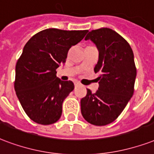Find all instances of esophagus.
Masks as SVG:
<instances>
[{"instance_id":"esophagus-1","label":"esophagus","mask_w":154,"mask_h":154,"mask_svg":"<svg viewBox=\"0 0 154 154\" xmlns=\"http://www.w3.org/2000/svg\"><path fill=\"white\" fill-rule=\"evenodd\" d=\"M74 85H75V86H77V85H80V83L79 82H75Z\"/></svg>"}]
</instances>
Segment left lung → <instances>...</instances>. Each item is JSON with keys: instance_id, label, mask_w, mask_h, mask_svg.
<instances>
[{"instance_id": "8db88e82", "label": "left lung", "mask_w": 154, "mask_h": 154, "mask_svg": "<svg viewBox=\"0 0 154 154\" xmlns=\"http://www.w3.org/2000/svg\"><path fill=\"white\" fill-rule=\"evenodd\" d=\"M85 39H90L98 50L94 70L99 73V87L95 93L87 89L81 111L88 123L104 126L118 118L132 97L137 76L134 55L129 43L110 28L91 30Z\"/></svg>"}]
</instances>
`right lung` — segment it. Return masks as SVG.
<instances>
[{
	"label": "right lung",
	"mask_w": 154,
	"mask_h": 154,
	"mask_svg": "<svg viewBox=\"0 0 154 154\" xmlns=\"http://www.w3.org/2000/svg\"><path fill=\"white\" fill-rule=\"evenodd\" d=\"M88 30L46 29L26 43L15 69L14 89L30 119L49 125L58 121L62 103L74 89L71 81L56 77V69L66 61L68 51L85 37Z\"/></svg>",
	"instance_id": "1"
}]
</instances>
